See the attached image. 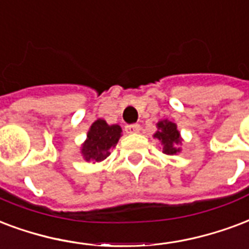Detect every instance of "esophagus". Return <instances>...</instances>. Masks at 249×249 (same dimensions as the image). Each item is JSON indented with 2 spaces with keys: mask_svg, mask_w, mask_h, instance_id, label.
Here are the masks:
<instances>
[{
  "mask_svg": "<svg viewBox=\"0 0 249 249\" xmlns=\"http://www.w3.org/2000/svg\"><path fill=\"white\" fill-rule=\"evenodd\" d=\"M140 125L138 124H132V125H126L125 126V132L128 133V134H134V133L140 132Z\"/></svg>",
  "mask_w": 249,
  "mask_h": 249,
  "instance_id": "esophagus-1",
  "label": "esophagus"
}]
</instances>
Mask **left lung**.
<instances>
[{
    "label": "left lung",
    "instance_id": "obj_1",
    "mask_svg": "<svg viewBox=\"0 0 249 249\" xmlns=\"http://www.w3.org/2000/svg\"><path fill=\"white\" fill-rule=\"evenodd\" d=\"M157 128H158V130L154 133L153 137L157 138L160 142L163 153L167 155L179 154L181 151L180 145L183 142V138H181V134H180L175 121L164 119V120L157 123Z\"/></svg>",
    "mask_w": 249,
    "mask_h": 249
}]
</instances>
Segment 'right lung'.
<instances>
[{
  "mask_svg": "<svg viewBox=\"0 0 249 249\" xmlns=\"http://www.w3.org/2000/svg\"><path fill=\"white\" fill-rule=\"evenodd\" d=\"M121 132L120 125H109L103 119L95 120L87 132L86 140L81 145L82 158L89 163L104 160L111 154V149L117 145Z\"/></svg>",
  "mask_w": 249,
  "mask_h": 249,
  "instance_id": "add662e5",
  "label": "right lung"
}]
</instances>
